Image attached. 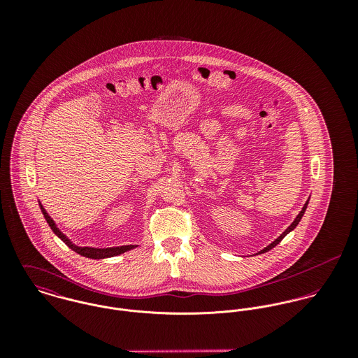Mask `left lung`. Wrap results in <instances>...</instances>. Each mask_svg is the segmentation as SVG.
Segmentation results:
<instances>
[{"mask_svg": "<svg viewBox=\"0 0 358 358\" xmlns=\"http://www.w3.org/2000/svg\"><path fill=\"white\" fill-rule=\"evenodd\" d=\"M307 203H308V201H307ZM307 203H306V204H305V206H303V208H302V210H301V213H299V215H298V216H296V219H295V220H294V222H292V224H291V226H289V227H288V229H287V230H285V231H284V233H282V234H281V236H280V237H278V238H277V240H275V241H273V243H271V244H270V245H268V247H266V248H264V250H262V251H260V252H259V254H264V252H267V251H270V250H271V248H274V247H275V245H277V244H278V243H281V240H282V238H284V237H285V236H287V234H288V233H289V231H292V230H294V229H295V227H296V226H298V223H299V222H301V219H302V216H303V213H305V210H306Z\"/></svg>", "mask_w": 358, "mask_h": 358, "instance_id": "obj_1", "label": "left lung"}]
</instances>
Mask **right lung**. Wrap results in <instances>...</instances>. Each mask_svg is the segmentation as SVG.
Listing matches in <instances>:
<instances>
[{"label":"right lung","mask_w":358,"mask_h":358,"mask_svg":"<svg viewBox=\"0 0 358 358\" xmlns=\"http://www.w3.org/2000/svg\"><path fill=\"white\" fill-rule=\"evenodd\" d=\"M40 206H41V210H43V213H44V216H45V220H47L48 224L51 226L52 231H53L69 248H71L74 252H77V254H80V255L87 256V257H91V259H103V257H110V256H117L120 255V254H124V252H127V251H129V250H132V248L136 247V245H122V247L103 248V250H99V248H90V247H77V245H74V244L56 227L55 222L52 220L51 216L47 213V210L43 208V205H40Z\"/></svg>","instance_id":"obj_1"}]
</instances>
